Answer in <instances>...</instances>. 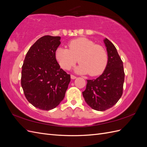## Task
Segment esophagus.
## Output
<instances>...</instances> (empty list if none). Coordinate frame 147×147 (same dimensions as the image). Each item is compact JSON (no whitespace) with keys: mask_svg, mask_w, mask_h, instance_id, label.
I'll return each instance as SVG.
<instances>
[{"mask_svg":"<svg viewBox=\"0 0 147 147\" xmlns=\"http://www.w3.org/2000/svg\"><path fill=\"white\" fill-rule=\"evenodd\" d=\"M70 78H71V79L74 80V79H75V78H77V77H75V75H70Z\"/></svg>","mask_w":147,"mask_h":147,"instance_id":"34e87169","label":"esophagus"}]
</instances>
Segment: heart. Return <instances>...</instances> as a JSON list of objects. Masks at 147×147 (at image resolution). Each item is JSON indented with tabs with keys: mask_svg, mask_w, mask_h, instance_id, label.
<instances>
[{
	"mask_svg": "<svg viewBox=\"0 0 147 147\" xmlns=\"http://www.w3.org/2000/svg\"><path fill=\"white\" fill-rule=\"evenodd\" d=\"M69 49L58 48L55 57L61 67L69 70L78 61L75 70L78 73L97 76L105 70L108 57L105 49L84 37L74 39L68 43Z\"/></svg>",
	"mask_w": 147,
	"mask_h": 147,
	"instance_id": "b5f03b06",
	"label": "heart"
}]
</instances>
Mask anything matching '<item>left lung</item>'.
<instances>
[{
	"mask_svg": "<svg viewBox=\"0 0 147 147\" xmlns=\"http://www.w3.org/2000/svg\"><path fill=\"white\" fill-rule=\"evenodd\" d=\"M104 42L108 55L105 69L98 78L88 80L82 92L87 104L97 111H105L117 104L123 94L124 81L123 61L116 48L107 38Z\"/></svg>",
	"mask_w": 147,
	"mask_h": 147,
	"instance_id": "left-lung-1",
	"label": "left lung"
}]
</instances>
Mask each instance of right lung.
Returning <instances> with one entry per match:
<instances>
[{"label": "right lung", "instance_id": "obj_1", "mask_svg": "<svg viewBox=\"0 0 147 147\" xmlns=\"http://www.w3.org/2000/svg\"><path fill=\"white\" fill-rule=\"evenodd\" d=\"M59 36L45 35L31 47L22 66L21 86L27 100L42 110L55 109L64 98L70 75L60 68L55 57Z\"/></svg>", "mask_w": 147, "mask_h": 147}]
</instances>
